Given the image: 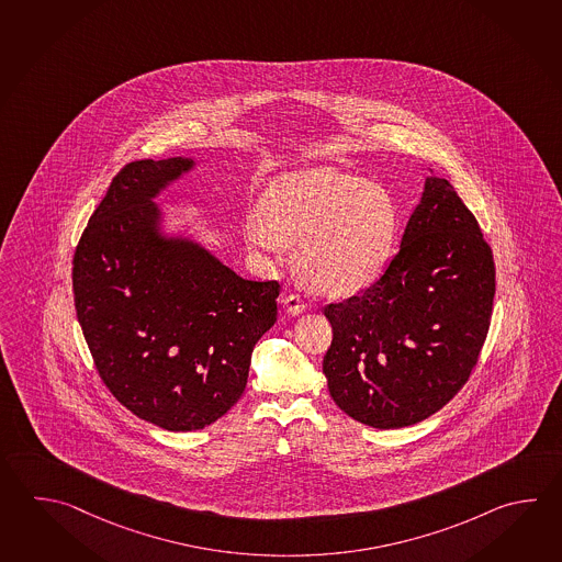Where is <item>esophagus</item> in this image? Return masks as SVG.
Here are the masks:
<instances>
[{
    "instance_id": "esophagus-1",
    "label": "esophagus",
    "mask_w": 562,
    "mask_h": 562,
    "mask_svg": "<svg viewBox=\"0 0 562 562\" xmlns=\"http://www.w3.org/2000/svg\"><path fill=\"white\" fill-rule=\"evenodd\" d=\"M282 304H284L288 314H292V316H299V314H302V312L306 310V304L302 302L299 294H286V296L282 299Z\"/></svg>"
}]
</instances>
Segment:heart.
I'll return each mask as SVG.
<instances>
[{
  "mask_svg": "<svg viewBox=\"0 0 562 562\" xmlns=\"http://www.w3.org/2000/svg\"><path fill=\"white\" fill-rule=\"evenodd\" d=\"M262 218L246 222V238L278 260L299 241L296 268L324 296H352L379 278L398 228L392 195L356 176L312 170L280 178L263 192Z\"/></svg>",
  "mask_w": 562,
  "mask_h": 562,
  "instance_id": "heart-1",
  "label": "heart"
}]
</instances>
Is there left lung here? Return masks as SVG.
Here are the masks:
<instances>
[{"label":"left lung","instance_id":"obj_1","mask_svg":"<svg viewBox=\"0 0 562 562\" xmlns=\"http://www.w3.org/2000/svg\"><path fill=\"white\" fill-rule=\"evenodd\" d=\"M494 290L479 222L448 180L428 176L379 280L324 308L333 344L322 370L334 402L380 430L438 413L479 362Z\"/></svg>","mask_w":562,"mask_h":562}]
</instances>
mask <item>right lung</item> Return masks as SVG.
<instances>
[{
    "label": "right lung",
    "mask_w": 562,
    "mask_h": 562,
    "mask_svg": "<svg viewBox=\"0 0 562 562\" xmlns=\"http://www.w3.org/2000/svg\"><path fill=\"white\" fill-rule=\"evenodd\" d=\"M190 158L130 161L74 254V302L100 379L164 430L216 423L240 401L256 342L274 326L276 280L254 282L188 238L160 232L154 202Z\"/></svg>",
    "instance_id": "obj_1"
}]
</instances>
